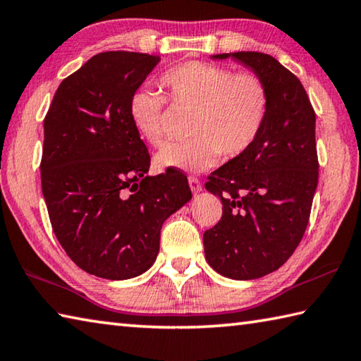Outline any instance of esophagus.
Segmentation results:
<instances>
[{
  "mask_svg": "<svg viewBox=\"0 0 361 361\" xmlns=\"http://www.w3.org/2000/svg\"><path fill=\"white\" fill-rule=\"evenodd\" d=\"M188 181H189V188H191L192 194H199L202 191V183L197 176H189Z\"/></svg>",
  "mask_w": 361,
  "mask_h": 361,
  "instance_id": "1",
  "label": "esophagus"
}]
</instances>
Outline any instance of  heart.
Returning <instances> with one entry per match:
<instances>
[{
	"instance_id": "heart-1",
	"label": "heart",
	"mask_w": 361,
	"mask_h": 361,
	"mask_svg": "<svg viewBox=\"0 0 361 361\" xmlns=\"http://www.w3.org/2000/svg\"><path fill=\"white\" fill-rule=\"evenodd\" d=\"M161 87L176 107L195 109L188 142L169 143L156 154L162 170L200 173L213 167L221 154L237 158L257 140L270 107L265 82L251 72L235 74L212 63L189 61L164 72ZM166 97L140 88L130 96L128 115L143 140L159 147Z\"/></svg>"
}]
</instances>
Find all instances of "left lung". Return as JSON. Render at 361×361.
Listing matches in <instances>:
<instances>
[{"mask_svg": "<svg viewBox=\"0 0 361 361\" xmlns=\"http://www.w3.org/2000/svg\"><path fill=\"white\" fill-rule=\"evenodd\" d=\"M243 64L265 82L270 107L246 153L208 176L222 218L203 233L205 259L231 279H257L293 254L310 221L319 180L316 114L303 85L276 58L260 51L212 55Z\"/></svg>", "mask_w": 361, "mask_h": 361, "instance_id": "left-lung-1", "label": "left lung"}]
</instances>
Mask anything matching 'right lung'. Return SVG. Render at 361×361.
Returning <instances> with one entry per match:
<instances>
[{"label": "right lung", "mask_w": 361, "mask_h": 361, "mask_svg": "<svg viewBox=\"0 0 361 361\" xmlns=\"http://www.w3.org/2000/svg\"><path fill=\"white\" fill-rule=\"evenodd\" d=\"M159 56L104 51L60 83L44 120L41 181L58 241L83 271L112 281L145 273L161 227L192 199L178 170L148 176L149 154L128 104Z\"/></svg>", "instance_id": "add662e5"}]
</instances>
